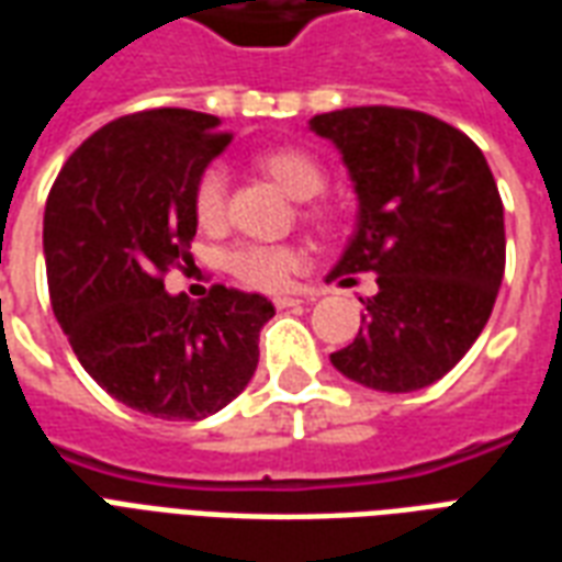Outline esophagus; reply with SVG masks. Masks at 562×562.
I'll return each mask as SVG.
<instances>
[{
	"mask_svg": "<svg viewBox=\"0 0 562 562\" xmlns=\"http://www.w3.org/2000/svg\"><path fill=\"white\" fill-rule=\"evenodd\" d=\"M301 304H304V297H294V294H277V297H273V306H277V310H289V306Z\"/></svg>",
	"mask_w": 562,
	"mask_h": 562,
	"instance_id": "1",
	"label": "esophagus"
}]
</instances>
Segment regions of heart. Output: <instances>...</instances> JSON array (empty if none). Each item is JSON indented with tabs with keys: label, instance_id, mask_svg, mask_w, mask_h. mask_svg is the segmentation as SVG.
<instances>
[{
	"label": "heart",
	"instance_id": "b5f03b06",
	"mask_svg": "<svg viewBox=\"0 0 562 562\" xmlns=\"http://www.w3.org/2000/svg\"><path fill=\"white\" fill-rule=\"evenodd\" d=\"M256 168L268 173L273 183L280 186L285 195L294 201H306V198L318 195L325 189V168L322 161L301 147H273L258 153ZM225 195H228V180L222 168H207L198 177L195 192H192V207H195V220L204 228H216L225 220ZM306 220L325 222V210L310 207ZM225 265L232 270L237 282H244L249 289L258 292H277L282 289L292 273L301 270L304 256L301 249L289 244H240L234 246Z\"/></svg>",
	"mask_w": 562,
	"mask_h": 562
}]
</instances>
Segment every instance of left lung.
I'll use <instances>...</instances> for the list:
<instances>
[{
    "instance_id": "obj_1",
    "label": "left lung",
    "mask_w": 562,
    "mask_h": 562,
    "mask_svg": "<svg viewBox=\"0 0 562 562\" xmlns=\"http://www.w3.org/2000/svg\"><path fill=\"white\" fill-rule=\"evenodd\" d=\"M340 149L358 222L328 280L376 273L364 328L330 364L358 385L406 394L458 364L491 318L506 270L503 201L460 128L406 108H342L310 120Z\"/></svg>"
}]
</instances>
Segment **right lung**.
Listing matches in <instances>:
<instances>
[{
    "mask_svg": "<svg viewBox=\"0 0 562 562\" xmlns=\"http://www.w3.org/2000/svg\"><path fill=\"white\" fill-rule=\"evenodd\" d=\"M220 116L156 108L83 140L44 207V265L56 322L111 397L153 418L198 422L249 385L261 294L213 285L204 301L165 292L195 237L198 177L228 147Z\"/></svg>",
    "mask_w": 562,
    "mask_h": 562,
    "instance_id": "1",
    "label": "right lung"
}]
</instances>
